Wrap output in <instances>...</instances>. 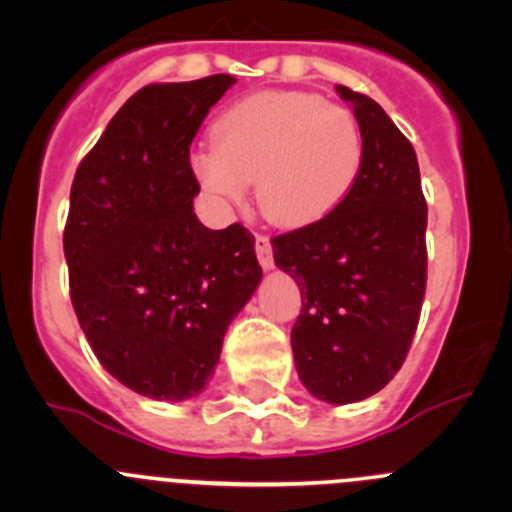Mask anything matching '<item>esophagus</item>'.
Wrapping results in <instances>:
<instances>
[{
	"label": "esophagus",
	"mask_w": 512,
	"mask_h": 512,
	"mask_svg": "<svg viewBox=\"0 0 512 512\" xmlns=\"http://www.w3.org/2000/svg\"><path fill=\"white\" fill-rule=\"evenodd\" d=\"M255 252H257V260L265 270H272L275 267V260H272V245H270V237L267 235H255Z\"/></svg>",
	"instance_id": "34e87169"
}]
</instances>
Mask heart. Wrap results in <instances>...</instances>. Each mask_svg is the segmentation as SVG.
<instances>
[{"label":"heart","instance_id":"1","mask_svg":"<svg viewBox=\"0 0 512 512\" xmlns=\"http://www.w3.org/2000/svg\"><path fill=\"white\" fill-rule=\"evenodd\" d=\"M364 163V133L349 108L299 91H265L230 106L193 173L225 205L245 200L255 180L270 223H319L352 193Z\"/></svg>","mask_w":512,"mask_h":512}]
</instances>
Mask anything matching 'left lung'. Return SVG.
Masks as SVG:
<instances>
[{"label":"left lung","instance_id":"obj_1","mask_svg":"<svg viewBox=\"0 0 512 512\" xmlns=\"http://www.w3.org/2000/svg\"><path fill=\"white\" fill-rule=\"evenodd\" d=\"M364 133L352 193L319 223L272 237L275 265L297 282V374L327 404L384 389L411 349L426 294V198L409 138L374 98L337 86Z\"/></svg>","mask_w":512,"mask_h":512}]
</instances>
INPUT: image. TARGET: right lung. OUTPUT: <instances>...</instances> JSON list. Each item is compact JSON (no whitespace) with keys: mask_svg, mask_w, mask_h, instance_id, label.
<instances>
[{"mask_svg":"<svg viewBox=\"0 0 512 512\" xmlns=\"http://www.w3.org/2000/svg\"><path fill=\"white\" fill-rule=\"evenodd\" d=\"M230 74L136 91L76 168L64 230L71 304L103 369L136 394L193 399L262 280L255 237L193 213L190 143Z\"/></svg>","mask_w":512,"mask_h":512,"instance_id":"1","label":"right lung"}]
</instances>
